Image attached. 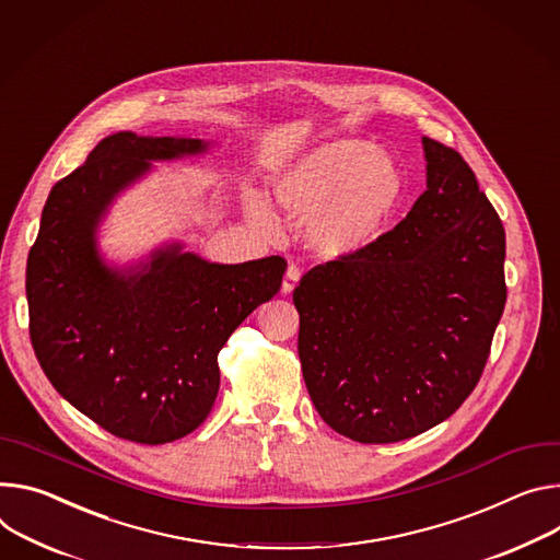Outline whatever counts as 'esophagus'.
Returning a JSON list of instances; mask_svg holds the SVG:
<instances>
[{
	"instance_id": "obj_1",
	"label": "esophagus",
	"mask_w": 560,
	"mask_h": 560,
	"mask_svg": "<svg viewBox=\"0 0 560 560\" xmlns=\"http://www.w3.org/2000/svg\"><path fill=\"white\" fill-rule=\"evenodd\" d=\"M299 279H301V270H299L296 266H290V268L285 270L283 281H281V292H283V294H290V292L296 288Z\"/></svg>"
}]
</instances>
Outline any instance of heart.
<instances>
[{
	"label": "heart",
	"mask_w": 560,
	"mask_h": 560,
	"mask_svg": "<svg viewBox=\"0 0 560 560\" xmlns=\"http://www.w3.org/2000/svg\"><path fill=\"white\" fill-rule=\"evenodd\" d=\"M279 208L306 221V243L324 259H352L377 245L404 200V178L384 149L343 138L319 144L272 176ZM247 219L264 232L275 217L259 196L245 200Z\"/></svg>",
	"instance_id": "obj_1"
}]
</instances>
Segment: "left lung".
<instances>
[{"mask_svg":"<svg viewBox=\"0 0 560 560\" xmlns=\"http://www.w3.org/2000/svg\"><path fill=\"white\" fill-rule=\"evenodd\" d=\"M427 189L369 252L303 275L299 360L324 422L388 444L476 388L502 317L504 230L455 149L422 138Z\"/></svg>","mask_w":560,"mask_h":560,"instance_id":"left-lung-1","label":"left lung"}]
</instances>
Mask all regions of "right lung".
Listing matches in <instances>:
<instances>
[{
  "label": "right lung",
  "mask_w": 560,
  "mask_h": 560,
  "mask_svg": "<svg viewBox=\"0 0 560 560\" xmlns=\"http://www.w3.org/2000/svg\"><path fill=\"white\" fill-rule=\"evenodd\" d=\"M217 142L118 131L50 189L26 261L35 358L54 388L109 433L174 442L210 416L219 352L270 301L281 257L214 264L172 238L127 264L107 259L100 228L154 163L198 159Z\"/></svg>",
  "instance_id": "right-lung-1"
}]
</instances>
